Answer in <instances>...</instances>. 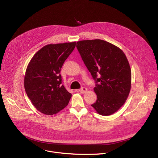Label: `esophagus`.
Wrapping results in <instances>:
<instances>
[{
    "label": "esophagus",
    "instance_id": "34e87169",
    "mask_svg": "<svg viewBox=\"0 0 158 158\" xmlns=\"http://www.w3.org/2000/svg\"><path fill=\"white\" fill-rule=\"evenodd\" d=\"M87 88H85V87H83V88H81L80 89H77L76 91L77 92H81V93H84V92H85L86 91H87Z\"/></svg>",
    "mask_w": 158,
    "mask_h": 158
}]
</instances>
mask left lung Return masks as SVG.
Returning <instances> with one entry per match:
<instances>
[{"mask_svg":"<svg viewBox=\"0 0 158 158\" xmlns=\"http://www.w3.org/2000/svg\"><path fill=\"white\" fill-rule=\"evenodd\" d=\"M76 47L97 83V99L92 106L103 116L117 112L131 90V70L126 56L118 47L99 39L77 41Z\"/></svg>","mask_w":158,"mask_h":158,"instance_id":"left-lung-1","label":"left lung"}]
</instances>
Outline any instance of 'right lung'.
<instances>
[{"label": "right lung", "instance_id": "right-lung-1", "mask_svg": "<svg viewBox=\"0 0 158 158\" xmlns=\"http://www.w3.org/2000/svg\"><path fill=\"white\" fill-rule=\"evenodd\" d=\"M76 44L74 41L47 45L29 63L24 88L33 106L41 113L55 114L68 105L72 94L61 85L60 71Z\"/></svg>", "mask_w": 158, "mask_h": 158}]
</instances>
